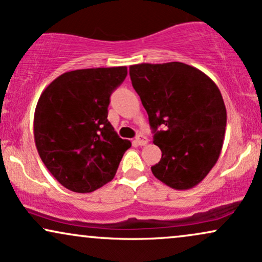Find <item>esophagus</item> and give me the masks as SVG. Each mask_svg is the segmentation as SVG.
Wrapping results in <instances>:
<instances>
[{"instance_id": "34e87169", "label": "esophagus", "mask_w": 262, "mask_h": 262, "mask_svg": "<svg viewBox=\"0 0 262 262\" xmlns=\"http://www.w3.org/2000/svg\"><path fill=\"white\" fill-rule=\"evenodd\" d=\"M134 141H135V144H137V145L143 146V145H146L149 140H148V138H146V137H144V135L139 134L137 138H135Z\"/></svg>"}]
</instances>
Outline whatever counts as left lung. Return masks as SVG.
<instances>
[{
	"label": "left lung",
	"mask_w": 262,
	"mask_h": 262,
	"mask_svg": "<svg viewBox=\"0 0 262 262\" xmlns=\"http://www.w3.org/2000/svg\"><path fill=\"white\" fill-rule=\"evenodd\" d=\"M129 75L162 152L152 173L171 188L194 187L223 146L227 110L221 91L206 74L183 62L132 65Z\"/></svg>",
	"instance_id": "left-lung-1"
}]
</instances>
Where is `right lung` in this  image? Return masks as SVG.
Segmentation results:
<instances>
[{"label": "right lung", "instance_id": "add662e5", "mask_svg": "<svg viewBox=\"0 0 262 262\" xmlns=\"http://www.w3.org/2000/svg\"><path fill=\"white\" fill-rule=\"evenodd\" d=\"M127 74L125 66L69 71L39 97L35 146L50 173L70 191L87 193L110 182L132 146L107 119L111 95Z\"/></svg>", "mask_w": 262, "mask_h": 262}]
</instances>
